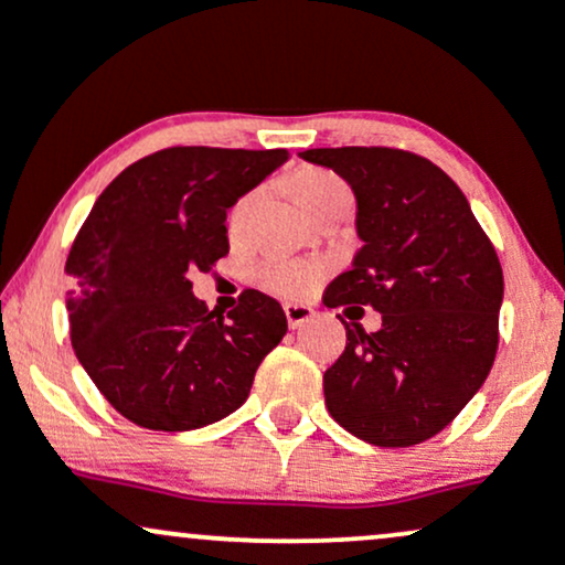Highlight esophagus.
<instances>
[{
    "label": "esophagus",
    "instance_id": "34e87169",
    "mask_svg": "<svg viewBox=\"0 0 565 565\" xmlns=\"http://www.w3.org/2000/svg\"><path fill=\"white\" fill-rule=\"evenodd\" d=\"M284 313H287L289 329H300L302 323H308L310 319H313V308H308V305H297V302L284 305Z\"/></svg>",
    "mask_w": 565,
    "mask_h": 565
}]
</instances>
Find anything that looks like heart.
Here are the masks:
<instances>
[{"label":"heart","mask_w":565,"mask_h":565,"mask_svg":"<svg viewBox=\"0 0 565 565\" xmlns=\"http://www.w3.org/2000/svg\"><path fill=\"white\" fill-rule=\"evenodd\" d=\"M334 188H342V183L332 172L305 170L295 178V193L305 210H308L316 199L323 196V193L334 191ZM255 199L257 193H246V196H242L236 204H233L228 215L231 233H238L244 228L246 217H249L252 206H255ZM321 276H323L321 260H278V257H268V260L257 263L255 268L257 281H260L268 291H276V295H284V297L308 295V291L321 281Z\"/></svg>","instance_id":"1"}]
</instances>
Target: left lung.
<instances>
[{"mask_svg":"<svg viewBox=\"0 0 565 565\" xmlns=\"http://www.w3.org/2000/svg\"><path fill=\"white\" fill-rule=\"evenodd\" d=\"M355 193L364 242L327 308L372 305L382 329L345 323L348 345L323 374L329 414L374 446L433 438L489 377L499 345L502 265L459 185L417 153L382 146L310 148Z\"/></svg>","mask_w":565,"mask_h":565,"instance_id":"left-lung-1","label":"left lung"}]
</instances>
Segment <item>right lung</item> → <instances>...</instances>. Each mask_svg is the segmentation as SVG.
<instances>
[{
    "instance_id": "add662e5",
    "label": "right lung",
    "mask_w": 565,
    "mask_h": 565,
    "mask_svg": "<svg viewBox=\"0 0 565 565\" xmlns=\"http://www.w3.org/2000/svg\"><path fill=\"white\" fill-rule=\"evenodd\" d=\"M289 151L174 146L129 164L95 201L68 252L76 359L121 417L183 433L236 412L287 334L274 297L244 289L228 319L191 274L228 255L225 215Z\"/></svg>"
}]
</instances>
